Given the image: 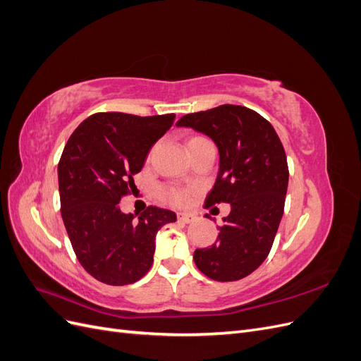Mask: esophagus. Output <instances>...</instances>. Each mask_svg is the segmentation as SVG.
I'll return each mask as SVG.
<instances>
[{"mask_svg":"<svg viewBox=\"0 0 361 361\" xmlns=\"http://www.w3.org/2000/svg\"><path fill=\"white\" fill-rule=\"evenodd\" d=\"M178 220L179 221H182V223H192V221H195V215H192V214H187V212H180V214H178Z\"/></svg>","mask_w":361,"mask_h":361,"instance_id":"34e87169","label":"esophagus"}]
</instances>
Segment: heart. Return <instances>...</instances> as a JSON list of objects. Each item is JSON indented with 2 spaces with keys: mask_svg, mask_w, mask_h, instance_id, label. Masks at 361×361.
I'll use <instances>...</instances> for the list:
<instances>
[{
  "mask_svg": "<svg viewBox=\"0 0 361 361\" xmlns=\"http://www.w3.org/2000/svg\"><path fill=\"white\" fill-rule=\"evenodd\" d=\"M200 137H194L188 141V145L191 143V141L194 140H199ZM190 195V191L188 190H183V188H179V187H164L161 190V197L169 202V203H173V204H183L185 202H187Z\"/></svg>",
  "mask_w": 361,
  "mask_h": 361,
  "instance_id": "heart-1",
  "label": "heart"
}]
</instances>
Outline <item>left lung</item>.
Segmentation results:
<instances>
[{"label": "left lung", "instance_id": "obj_1", "mask_svg": "<svg viewBox=\"0 0 361 361\" xmlns=\"http://www.w3.org/2000/svg\"><path fill=\"white\" fill-rule=\"evenodd\" d=\"M176 125L212 138L220 169L204 206L232 207L216 243L194 251L195 265L216 281L241 280L262 265L274 243L289 180L285 149L268 120L241 105L187 114Z\"/></svg>", "mask_w": 361, "mask_h": 361}]
</instances>
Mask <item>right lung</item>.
I'll return each mask as SVG.
<instances>
[{
    "instance_id": "add662e5",
    "label": "right lung",
    "mask_w": 361,
    "mask_h": 361,
    "mask_svg": "<svg viewBox=\"0 0 361 361\" xmlns=\"http://www.w3.org/2000/svg\"><path fill=\"white\" fill-rule=\"evenodd\" d=\"M174 117L96 113L64 146L59 162L63 223L82 268L105 285L125 286L143 277L154 264L157 232L176 221V214L157 206L138 218L118 207L137 188L134 174Z\"/></svg>"
}]
</instances>
